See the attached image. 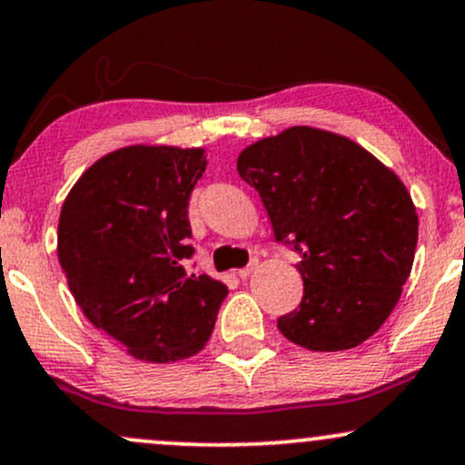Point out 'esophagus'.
Wrapping results in <instances>:
<instances>
[{
    "label": "esophagus",
    "mask_w": 465,
    "mask_h": 465,
    "mask_svg": "<svg viewBox=\"0 0 465 465\" xmlns=\"http://www.w3.org/2000/svg\"><path fill=\"white\" fill-rule=\"evenodd\" d=\"M253 271H258V260H251V262L244 266V269H240L238 277H242V280H244V277H249L251 273H253Z\"/></svg>",
    "instance_id": "obj_1"
}]
</instances>
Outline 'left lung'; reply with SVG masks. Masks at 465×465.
Returning <instances> with one entry per match:
<instances>
[{
  "instance_id": "8db88e82",
  "label": "left lung",
  "mask_w": 465,
  "mask_h": 465,
  "mask_svg": "<svg viewBox=\"0 0 465 465\" xmlns=\"http://www.w3.org/2000/svg\"><path fill=\"white\" fill-rule=\"evenodd\" d=\"M275 240L302 255V303L277 330L312 351L350 350L378 332L402 295L418 212L393 170L336 133L291 126L238 154Z\"/></svg>"
}]
</instances>
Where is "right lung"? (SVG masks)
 Instances as JSON below:
<instances>
[{
	"label": "right lung",
	"instance_id": "1",
	"mask_svg": "<svg viewBox=\"0 0 465 465\" xmlns=\"http://www.w3.org/2000/svg\"><path fill=\"white\" fill-rule=\"evenodd\" d=\"M205 148L133 143L89 165L58 218V262L84 317L126 354L177 362L199 354L227 286L188 275V201Z\"/></svg>",
	"mask_w": 465,
	"mask_h": 465
}]
</instances>
